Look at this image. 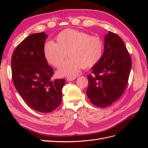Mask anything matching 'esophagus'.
<instances>
[{
    "label": "esophagus",
    "mask_w": 148,
    "mask_h": 148,
    "mask_svg": "<svg viewBox=\"0 0 148 148\" xmlns=\"http://www.w3.org/2000/svg\"><path fill=\"white\" fill-rule=\"evenodd\" d=\"M76 78H77V77H67L66 79L67 81L70 82V81H73V80L75 79Z\"/></svg>",
    "instance_id": "34e87169"
}]
</instances>
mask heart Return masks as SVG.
I'll return each instance as SVG.
<instances>
[{"mask_svg": "<svg viewBox=\"0 0 148 148\" xmlns=\"http://www.w3.org/2000/svg\"><path fill=\"white\" fill-rule=\"evenodd\" d=\"M56 43L48 42L44 54L49 64L59 68L67 57H70L58 71L60 76H73L82 68L89 69L100 61L104 53V42L98 36L72 29L62 31L57 36Z\"/></svg>", "mask_w": 148, "mask_h": 148, "instance_id": "1", "label": "heart"}]
</instances>
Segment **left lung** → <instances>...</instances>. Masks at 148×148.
<instances>
[{
  "label": "left lung",
  "mask_w": 148,
  "mask_h": 148,
  "mask_svg": "<svg viewBox=\"0 0 148 148\" xmlns=\"http://www.w3.org/2000/svg\"><path fill=\"white\" fill-rule=\"evenodd\" d=\"M104 52L100 61L87 75L86 94L91 103L106 107L117 101L127 88L132 59L125 43L111 31L106 34Z\"/></svg>",
  "instance_id": "left-lung-1"
}]
</instances>
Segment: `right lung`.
<instances>
[{
  "label": "right lung",
  "mask_w": 148,
  "mask_h": 148,
  "mask_svg": "<svg viewBox=\"0 0 148 148\" xmlns=\"http://www.w3.org/2000/svg\"><path fill=\"white\" fill-rule=\"evenodd\" d=\"M47 34H30L13 53L12 79L17 91L31 109L51 112L60 104L65 79L52 80L53 70L47 64L44 47Z\"/></svg>",
  "instance_id": "1"
}]
</instances>
